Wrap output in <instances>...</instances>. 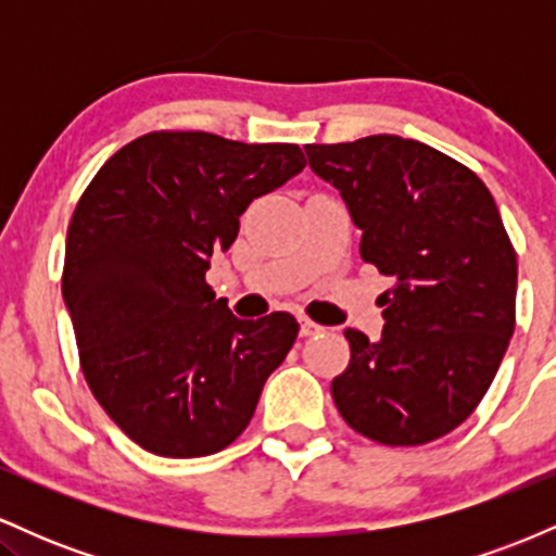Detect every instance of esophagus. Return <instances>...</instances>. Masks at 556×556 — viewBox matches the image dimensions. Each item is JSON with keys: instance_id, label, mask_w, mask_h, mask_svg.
<instances>
[{"instance_id": "34e87169", "label": "esophagus", "mask_w": 556, "mask_h": 556, "mask_svg": "<svg viewBox=\"0 0 556 556\" xmlns=\"http://www.w3.org/2000/svg\"><path fill=\"white\" fill-rule=\"evenodd\" d=\"M318 331H321L318 324L311 321V318L300 316V337H314V334H318Z\"/></svg>"}]
</instances>
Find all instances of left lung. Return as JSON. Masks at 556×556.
<instances>
[{
    "label": "left lung",
    "instance_id": "obj_1",
    "mask_svg": "<svg viewBox=\"0 0 556 556\" xmlns=\"http://www.w3.org/2000/svg\"><path fill=\"white\" fill-rule=\"evenodd\" d=\"M340 190L361 258L392 287L381 340L344 329L331 397L350 429L389 446L433 442L476 410L515 331L518 258L476 172L400 136L305 146Z\"/></svg>",
    "mask_w": 556,
    "mask_h": 556
}]
</instances>
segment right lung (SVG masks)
<instances>
[{"instance_id":"right-lung-1","label":"right lung","mask_w":556,"mask_h":556,"mask_svg":"<svg viewBox=\"0 0 556 556\" xmlns=\"http://www.w3.org/2000/svg\"><path fill=\"white\" fill-rule=\"evenodd\" d=\"M303 167L295 143L156 130L123 146L80 195L62 298L93 397L143 450L206 457L251 424L300 327L285 311L242 321L206 271L253 198Z\"/></svg>"}]
</instances>
